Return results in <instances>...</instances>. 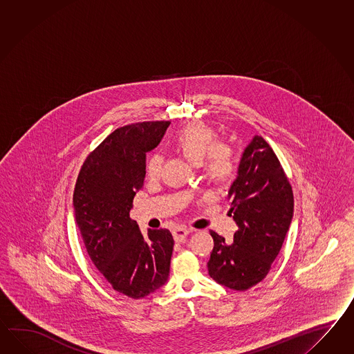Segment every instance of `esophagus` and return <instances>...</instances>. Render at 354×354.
I'll return each mask as SVG.
<instances>
[{
	"label": "esophagus",
	"instance_id": "obj_1",
	"mask_svg": "<svg viewBox=\"0 0 354 354\" xmlns=\"http://www.w3.org/2000/svg\"><path fill=\"white\" fill-rule=\"evenodd\" d=\"M189 234L188 229H183V227H178V229H174L173 236L175 241H183L185 239V236Z\"/></svg>",
	"mask_w": 354,
	"mask_h": 354
}]
</instances>
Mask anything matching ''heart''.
Instances as JSON below:
<instances>
[{"label":"heart","instance_id":"heart-1","mask_svg":"<svg viewBox=\"0 0 354 354\" xmlns=\"http://www.w3.org/2000/svg\"><path fill=\"white\" fill-rule=\"evenodd\" d=\"M174 147L189 162H202V173L214 187L224 188L234 178L235 165L232 147L224 142H217V131L202 121H192L174 138ZM164 157L152 153L147 158L146 174L148 178L160 176Z\"/></svg>","mask_w":354,"mask_h":354}]
</instances>
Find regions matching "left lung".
I'll list each match as a JSON object with an SVG mask.
<instances>
[{
  "mask_svg": "<svg viewBox=\"0 0 354 354\" xmlns=\"http://www.w3.org/2000/svg\"><path fill=\"white\" fill-rule=\"evenodd\" d=\"M229 199V214L239 229L230 245L221 235L209 232L214 250L208 274L218 284L241 292L268 276L293 217L290 181L262 137L256 136L245 148Z\"/></svg>",
  "mask_w": 354,
  "mask_h": 354,
  "instance_id": "1",
  "label": "left lung"
}]
</instances>
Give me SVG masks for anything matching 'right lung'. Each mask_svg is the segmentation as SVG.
I'll return each mask as SVG.
<instances>
[{"label":"right lung","mask_w":354,"mask_h":354,"mask_svg":"<svg viewBox=\"0 0 354 354\" xmlns=\"http://www.w3.org/2000/svg\"><path fill=\"white\" fill-rule=\"evenodd\" d=\"M170 121L121 127L86 156L74 189L75 221L89 259L113 290L133 299L153 293L170 272L174 239L167 229L147 235L129 217L146 176V152Z\"/></svg>","instance_id":"right-lung-1"}]
</instances>
